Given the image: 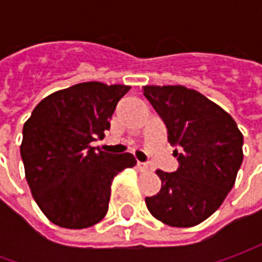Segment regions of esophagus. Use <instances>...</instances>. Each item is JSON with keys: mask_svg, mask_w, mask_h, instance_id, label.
I'll use <instances>...</instances> for the list:
<instances>
[{"mask_svg": "<svg viewBox=\"0 0 262 262\" xmlns=\"http://www.w3.org/2000/svg\"><path fill=\"white\" fill-rule=\"evenodd\" d=\"M137 169L140 172H148L150 170V166L147 163H141V162H137Z\"/></svg>", "mask_w": 262, "mask_h": 262, "instance_id": "34e87169", "label": "esophagus"}]
</instances>
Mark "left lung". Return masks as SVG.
Here are the masks:
<instances>
[{
	"mask_svg": "<svg viewBox=\"0 0 262 262\" xmlns=\"http://www.w3.org/2000/svg\"><path fill=\"white\" fill-rule=\"evenodd\" d=\"M162 116L167 141L181 147L176 172L156 173L162 188L146 196L151 216L167 226L191 227L211 216L235 185L244 136L225 109L185 86H143Z\"/></svg>",
	"mask_w": 262,
	"mask_h": 262,
	"instance_id": "obj_1",
	"label": "left lung"
}]
</instances>
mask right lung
Instances as JSON below:
<instances>
[{
    "instance_id": "1",
    "label": "right lung",
    "mask_w": 262,
    "mask_h": 262,
    "mask_svg": "<svg viewBox=\"0 0 262 262\" xmlns=\"http://www.w3.org/2000/svg\"><path fill=\"white\" fill-rule=\"evenodd\" d=\"M129 86L86 81L46 96L23 126L20 153L36 204L49 222L84 229L107 213L111 185L137 163L131 153L109 155L92 141L103 138Z\"/></svg>"
}]
</instances>
